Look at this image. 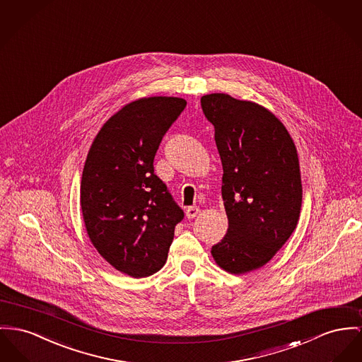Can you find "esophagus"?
Masks as SVG:
<instances>
[{"label": "esophagus", "instance_id": "esophagus-1", "mask_svg": "<svg viewBox=\"0 0 362 362\" xmlns=\"http://www.w3.org/2000/svg\"><path fill=\"white\" fill-rule=\"evenodd\" d=\"M199 213H200V209H199V207H196V206L188 207V210H187V217L189 218V219H192V218L196 217Z\"/></svg>", "mask_w": 362, "mask_h": 362}]
</instances>
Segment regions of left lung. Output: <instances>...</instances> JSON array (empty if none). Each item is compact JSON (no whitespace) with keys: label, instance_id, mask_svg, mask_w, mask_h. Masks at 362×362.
<instances>
[{"label":"left lung","instance_id":"8db88e82","mask_svg":"<svg viewBox=\"0 0 362 362\" xmlns=\"http://www.w3.org/2000/svg\"><path fill=\"white\" fill-rule=\"evenodd\" d=\"M214 124L228 217L223 239L211 248L221 269L245 274L266 265L295 230L302 180L295 143L273 112L226 93L200 98Z\"/></svg>","mask_w":362,"mask_h":362}]
</instances>
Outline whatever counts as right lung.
Returning <instances> with one entry per match:
<instances>
[{
	"mask_svg": "<svg viewBox=\"0 0 362 362\" xmlns=\"http://www.w3.org/2000/svg\"><path fill=\"white\" fill-rule=\"evenodd\" d=\"M181 97H141L123 105L97 133L81 180V210L98 254L122 273L141 279L166 264L174 228L184 218L153 158Z\"/></svg>",
	"mask_w": 362,
	"mask_h": 362,
	"instance_id": "add662e5",
	"label": "right lung"
}]
</instances>
